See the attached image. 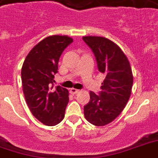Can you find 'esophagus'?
<instances>
[{
    "instance_id": "obj_1",
    "label": "esophagus",
    "mask_w": 158,
    "mask_h": 158,
    "mask_svg": "<svg viewBox=\"0 0 158 158\" xmlns=\"http://www.w3.org/2000/svg\"><path fill=\"white\" fill-rule=\"evenodd\" d=\"M79 92V89H70V93L72 94H78V93Z\"/></svg>"
}]
</instances>
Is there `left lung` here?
Wrapping results in <instances>:
<instances>
[{
	"mask_svg": "<svg viewBox=\"0 0 158 158\" xmlns=\"http://www.w3.org/2000/svg\"><path fill=\"white\" fill-rule=\"evenodd\" d=\"M92 50L98 71L105 75L98 94L90 91L89 102L84 107L85 118L95 126H104L114 121L129 99L133 77L129 61L122 50L108 39L84 36Z\"/></svg>",
	"mask_w": 158,
	"mask_h": 158,
	"instance_id": "8db88e82",
	"label": "left lung"
}]
</instances>
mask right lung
<instances>
[{"instance_id":"1","label":"right lung","mask_w":158,"mask_h":158,"mask_svg":"<svg viewBox=\"0 0 158 158\" xmlns=\"http://www.w3.org/2000/svg\"><path fill=\"white\" fill-rule=\"evenodd\" d=\"M73 39L66 35L44 38L30 51L23 63L21 79L24 95L31 114L47 126L63 120L69 103L68 90L54 89L55 74L61 54Z\"/></svg>"}]
</instances>
